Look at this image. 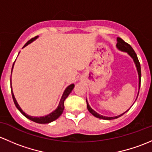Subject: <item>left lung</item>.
Listing matches in <instances>:
<instances>
[{
  "label": "left lung",
  "mask_w": 152,
  "mask_h": 152,
  "mask_svg": "<svg viewBox=\"0 0 152 152\" xmlns=\"http://www.w3.org/2000/svg\"><path fill=\"white\" fill-rule=\"evenodd\" d=\"M116 46H117V48H118L119 50H121L124 51V52L127 53L128 54H129V56H130L131 57H132V58H133L134 63H135L136 67H137V72H138V76H139V90H140V79H141V70H140V62H139V61H138V58H137V55H136L135 52H134V50H133V48H132V47H131L130 45H129V44L126 43V42H125L122 39L120 38V37H118V38H117V44H116ZM138 94H139V92H138ZM137 96H138V94H137ZM86 103H87V108H88V110L89 112H90L92 114V115H94L95 117H96V118H101V119H104V120L115 119V118H118V117L121 116V115H124V114L126 112H126H124V113L121 114V115H118V116H114V117L103 116V115H99V114H98L97 113L95 112V111L93 109H92L91 107H90V106H89L88 103V102H87V99H86Z\"/></svg>",
  "instance_id": "8db88e82"
}]
</instances>
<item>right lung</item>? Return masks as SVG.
<instances>
[{
    "instance_id": "obj_1",
    "label": "right lung",
    "mask_w": 152,
    "mask_h": 152,
    "mask_svg": "<svg viewBox=\"0 0 152 152\" xmlns=\"http://www.w3.org/2000/svg\"><path fill=\"white\" fill-rule=\"evenodd\" d=\"M37 37H34V38L31 39H30L29 41L24 45V47H26V45H28V44L31 43V42H32L34 40H35ZM24 47H23V48H24ZM12 69H13V66H12ZM10 80H11V79H10ZM74 86H75L74 84H71V85L69 86L66 88V90L64 91V94H63V96H62L60 102H59L58 106L57 109H56V110H54L53 112L51 113H50L49 115H45V116H42V117H33V116H31V115H27L26 113H25L22 110V109L20 108V107L19 106L18 102H17L16 99H15V96H14V94H13V92H12V98H13V101H14V102H15V106H16L17 108H18V110L21 112V113L23 114L24 116H26L27 118H28V119L31 120V121H34V122H36V123L48 124V123L52 122V121H55V120H56L59 116H60L61 115L64 110V103L65 99H66L67 96H69V94L71 93L72 90L74 88Z\"/></svg>"
}]
</instances>
